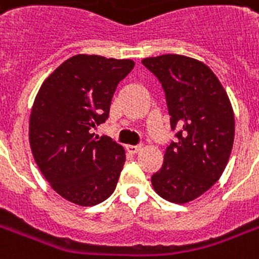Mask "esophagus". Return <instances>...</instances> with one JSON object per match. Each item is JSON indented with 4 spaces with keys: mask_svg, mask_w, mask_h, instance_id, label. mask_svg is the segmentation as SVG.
Listing matches in <instances>:
<instances>
[{
    "mask_svg": "<svg viewBox=\"0 0 259 259\" xmlns=\"http://www.w3.org/2000/svg\"><path fill=\"white\" fill-rule=\"evenodd\" d=\"M126 150H127L130 154H137V152L143 150V146H126Z\"/></svg>",
    "mask_w": 259,
    "mask_h": 259,
    "instance_id": "1",
    "label": "esophagus"
}]
</instances>
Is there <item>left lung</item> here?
I'll use <instances>...</instances> for the list:
<instances>
[{"label": "left lung", "instance_id": "1", "mask_svg": "<svg viewBox=\"0 0 259 259\" xmlns=\"http://www.w3.org/2000/svg\"><path fill=\"white\" fill-rule=\"evenodd\" d=\"M162 83L170 127L178 129L152 175L154 190L163 200L186 204L215 185L229 162L234 141V112L228 93L201 61L165 54L141 61Z\"/></svg>", "mask_w": 259, "mask_h": 259}]
</instances>
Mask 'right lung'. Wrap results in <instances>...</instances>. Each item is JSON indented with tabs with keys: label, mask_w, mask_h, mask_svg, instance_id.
Masks as SVG:
<instances>
[{
	"label": "right lung",
	"mask_w": 259,
	"mask_h": 259,
	"mask_svg": "<svg viewBox=\"0 0 259 259\" xmlns=\"http://www.w3.org/2000/svg\"><path fill=\"white\" fill-rule=\"evenodd\" d=\"M132 59L77 54L59 65L38 89L29 120L31 154L62 198L93 206L112 194L126 152L91 129L108 118L116 85Z\"/></svg>",
	"instance_id": "1"
}]
</instances>
